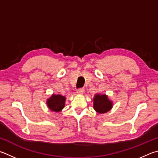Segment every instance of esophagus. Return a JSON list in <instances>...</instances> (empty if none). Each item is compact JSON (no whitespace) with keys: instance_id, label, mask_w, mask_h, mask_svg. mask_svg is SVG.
<instances>
[{"instance_id":"esophagus-1","label":"esophagus","mask_w":158,"mask_h":158,"mask_svg":"<svg viewBox=\"0 0 158 158\" xmlns=\"http://www.w3.org/2000/svg\"><path fill=\"white\" fill-rule=\"evenodd\" d=\"M77 93L79 94H81L84 93V88H79L77 89Z\"/></svg>"}]
</instances>
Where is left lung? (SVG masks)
Wrapping results in <instances>:
<instances>
[{
	"label": "left lung",
	"mask_w": 158,
	"mask_h": 158,
	"mask_svg": "<svg viewBox=\"0 0 158 158\" xmlns=\"http://www.w3.org/2000/svg\"><path fill=\"white\" fill-rule=\"evenodd\" d=\"M94 109L99 113H105L110 110L113 106L112 102L109 101L105 94H96L94 98Z\"/></svg>",
	"instance_id": "1"
}]
</instances>
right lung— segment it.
I'll return each mask as SVG.
<instances>
[{
	"label": "right lung",
	"mask_w": 158,
	"mask_h": 158,
	"mask_svg": "<svg viewBox=\"0 0 158 158\" xmlns=\"http://www.w3.org/2000/svg\"><path fill=\"white\" fill-rule=\"evenodd\" d=\"M65 97L61 94H53L49 99H48V106L51 110L59 112L65 106Z\"/></svg>",
	"instance_id": "add662e5"
}]
</instances>
